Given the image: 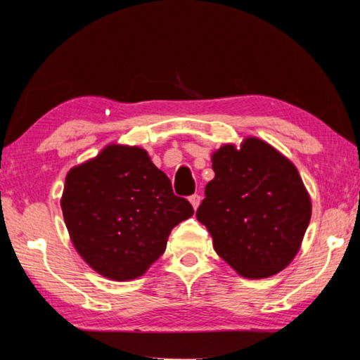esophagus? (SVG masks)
<instances>
[{
  "instance_id": "34e87169",
  "label": "esophagus",
  "mask_w": 360,
  "mask_h": 360,
  "mask_svg": "<svg viewBox=\"0 0 360 360\" xmlns=\"http://www.w3.org/2000/svg\"><path fill=\"white\" fill-rule=\"evenodd\" d=\"M189 202H191L192 208H194V210H197L198 205H200V202H202V197L198 195V194H194V195L189 197Z\"/></svg>"
}]
</instances>
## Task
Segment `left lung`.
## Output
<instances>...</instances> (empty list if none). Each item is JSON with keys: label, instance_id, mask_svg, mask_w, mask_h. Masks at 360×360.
<instances>
[{"label": "left lung", "instance_id": "1", "mask_svg": "<svg viewBox=\"0 0 360 360\" xmlns=\"http://www.w3.org/2000/svg\"><path fill=\"white\" fill-rule=\"evenodd\" d=\"M214 178L195 217L217 254L243 278L262 280L297 255L312 202L291 160L259 137L212 153Z\"/></svg>", "mask_w": 360, "mask_h": 360}]
</instances>
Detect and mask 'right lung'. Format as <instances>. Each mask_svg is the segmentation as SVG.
<instances>
[{"label":"right lung","instance_id":"1","mask_svg":"<svg viewBox=\"0 0 360 360\" xmlns=\"http://www.w3.org/2000/svg\"><path fill=\"white\" fill-rule=\"evenodd\" d=\"M61 210L77 254L112 281L142 276L165 252L171 229L194 214L147 150L121 143L69 169Z\"/></svg>","mask_w":360,"mask_h":360}]
</instances>
